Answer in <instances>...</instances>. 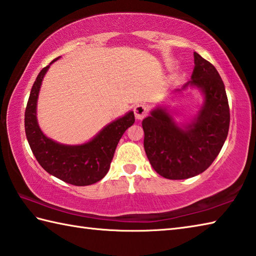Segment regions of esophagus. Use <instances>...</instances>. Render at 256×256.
<instances>
[{"mask_svg": "<svg viewBox=\"0 0 256 256\" xmlns=\"http://www.w3.org/2000/svg\"><path fill=\"white\" fill-rule=\"evenodd\" d=\"M134 112L136 118L139 119V120H142V119H144L148 114L149 109L147 106L144 105V104H138V105L134 106Z\"/></svg>", "mask_w": 256, "mask_h": 256, "instance_id": "obj_1", "label": "esophagus"}]
</instances>
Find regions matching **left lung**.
<instances>
[{
    "label": "left lung",
    "mask_w": 256,
    "mask_h": 256,
    "mask_svg": "<svg viewBox=\"0 0 256 256\" xmlns=\"http://www.w3.org/2000/svg\"><path fill=\"white\" fill-rule=\"evenodd\" d=\"M191 80L176 92L196 87L204 97L190 124L179 126L164 107L142 120L144 147L152 168L164 178L182 180L202 174L218 157L230 127V108L216 67L198 53Z\"/></svg>",
    "instance_id": "obj_1"
}]
</instances>
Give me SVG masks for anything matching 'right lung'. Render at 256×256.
I'll list each match as a JSON object with an SVG mask.
<instances>
[{"label": "right lung", "mask_w": 256, "mask_h": 256, "mask_svg": "<svg viewBox=\"0 0 256 256\" xmlns=\"http://www.w3.org/2000/svg\"><path fill=\"white\" fill-rule=\"evenodd\" d=\"M50 64L40 72L30 94L25 109L26 138L36 160L50 174L74 186L96 184L107 174L119 140L134 124V112L108 124L86 144H62L46 137L38 126L36 106L42 80Z\"/></svg>", "instance_id": "1"}]
</instances>
